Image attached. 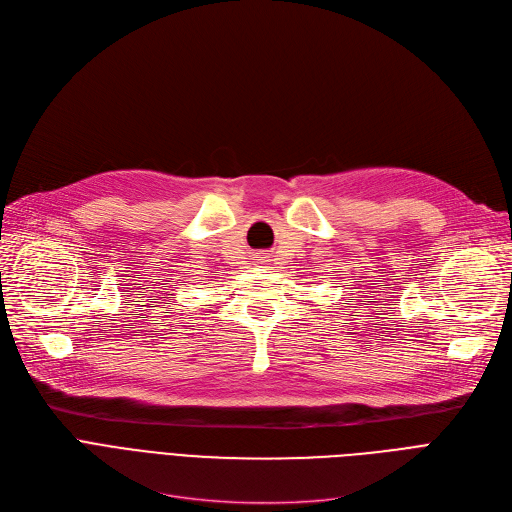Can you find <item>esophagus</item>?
<instances>
[{
  "label": "esophagus",
  "instance_id": "34e87169",
  "mask_svg": "<svg viewBox=\"0 0 512 512\" xmlns=\"http://www.w3.org/2000/svg\"><path fill=\"white\" fill-rule=\"evenodd\" d=\"M257 263H259V265H270V263H272V255H270V253H261V255L257 257Z\"/></svg>",
  "mask_w": 512,
  "mask_h": 512
}]
</instances>
